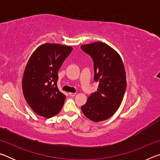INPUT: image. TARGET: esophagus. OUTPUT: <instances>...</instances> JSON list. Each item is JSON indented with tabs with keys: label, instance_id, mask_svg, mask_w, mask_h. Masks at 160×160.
<instances>
[{
	"label": "esophagus",
	"instance_id": "34e87169",
	"mask_svg": "<svg viewBox=\"0 0 160 160\" xmlns=\"http://www.w3.org/2000/svg\"><path fill=\"white\" fill-rule=\"evenodd\" d=\"M69 95L71 97H75L76 95V93H72V92H69Z\"/></svg>",
	"mask_w": 160,
	"mask_h": 160
}]
</instances>
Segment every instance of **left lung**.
I'll list each match as a JSON object with an SVG mask.
<instances>
[{
    "label": "left lung",
    "instance_id": "1",
    "mask_svg": "<svg viewBox=\"0 0 160 160\" xmlns=\"http://www.w3.org/2000/svg\"><path fill=\"white\" fill-rule=\"evenodd\" d=\"M84 52L92 58L94 80L99 82L97 91L90 94L81 109L94 122L110 118L120 107L126 89V71L121 56L102 42L82 45Z\"/></svg>",
    "mask_w": 160,
    "mask_h": 160
}]
</instances>
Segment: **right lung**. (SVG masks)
<instances>
[{
	"instance_id": "add662e5",
	"label": "right lung",
	"mask_w": 160,
	"mask_h": 160,
	"mask_svg": "<svg viewBox=\"0 0 160 160\" xmlns=\"http://www.w3.org/2000/svg\"><path fill=\"white\" fill-rule=\"evenodd\" d=\"M72 48L58 44L39 46L27 63L22 78L24 97L39 116L51 118L60 112L66 95L57 87L58 71Z\"/></svg>"
}]
</instances>
